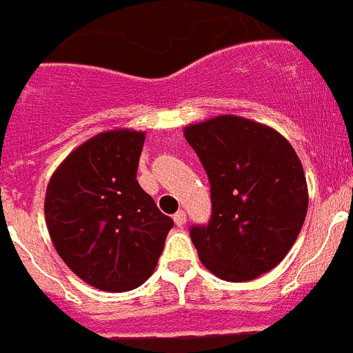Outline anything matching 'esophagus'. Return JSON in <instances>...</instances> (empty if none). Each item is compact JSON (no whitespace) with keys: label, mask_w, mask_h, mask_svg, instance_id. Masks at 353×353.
Segmentation results:
<instances>
[{"label":"esophagus","mask_w":353,"mask_h":353,"mask_svg":"<svg viewBox=\"0 0 353 353\" xmlns=\"http://www.w3.org/2000/svg\"><path fill=\"white\" fill-rule=\"evenodd\" d=\"M174 223H176L177 226H183L186 223V214L185 210H177L176 214H174Z\"/></svg>","instance_id":"esophagus-1"}]
</instances>
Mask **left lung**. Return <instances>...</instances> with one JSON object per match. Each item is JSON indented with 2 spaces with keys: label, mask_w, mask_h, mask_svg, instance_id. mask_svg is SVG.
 Instances as JSON below:
<instances>
[{
  "label": "left lung",
  "mask_w": 353,
  "mask_h": 353,
  "mask_svg": "<svg viewBox=\"0 0 353 353\" xmlns=\"http://www.w3.org/2000/svg\"><path fill=\"white\" fill-rule=\"evenodd\" d=\"M210 183L208 225H192L203 265L225 281L243 283L285 259L308 208L303 165L274 128L219 116L185 128Z\"/></svg>",
  "instance_id": "8db88e82"
}]
</instances>
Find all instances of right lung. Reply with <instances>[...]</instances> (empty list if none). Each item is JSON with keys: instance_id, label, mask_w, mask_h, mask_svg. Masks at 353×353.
Listing matches in <instances>:
<instances>
[{"instance_id": "add662e5", "label": "right lung", "mask_w": 353, "mask_h": 353, "mask_svg": "<svg viewBox=\"0 0 353 353\" xmlns=\"http://www.w3.org/2000/svg\"><path fill=\"white\" fill-rule=\"evenodd\" d=\"M143 143V132L99 134L76 148L47 186L45 217L57 254L99 290L143 285L174 226L136 179Z\"/></svg>"}]
</instances>
